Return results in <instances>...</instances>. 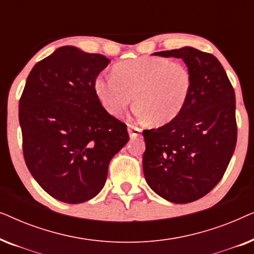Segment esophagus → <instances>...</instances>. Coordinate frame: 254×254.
Masks as SVG:
<instances>
[{
	"label": "esophagus",
	"instance_id": "1",
	"mask_svg": "<svg viewBox=\"0 0 254 254\" xmlns=\"http://www.w3.org/2000/svg\"><path fill=\"white\" fill-rule=\"evenodd\" d=\"M128 133H129L130 137H137L141 135L142 129L135 125H128Z\"/></svg>",
	"mask_w": 254,
	"mask_h": 254
}]
</instances>
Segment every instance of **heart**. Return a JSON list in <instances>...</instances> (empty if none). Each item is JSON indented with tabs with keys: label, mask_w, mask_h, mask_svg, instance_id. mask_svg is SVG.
Segmentation results:
<instances>
[{
	"label": "heart",
	"mask_w": 254,
	"mask_h": 254,
	"mask_svg": "<svg viewBox=\"0 0 254 254\" xmlns=\"http://www.w3.org/2000/svg\"><path fill=\"white\" fill-rule=\"evenodd\" d=\"M192 82L190 69L180 62L141 57L118 64L113 75H99L95 79V92L104 109L114 117L123 114L134 97L138 119L152 118L155 124L164 125L185 107Z\"/></svg>",
	"instance_id": "b5f03b06"
}]
</instances>
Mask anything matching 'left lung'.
I'll use <instances>...</instances> for the list:
<instances>
[{
    "label": "left lung",
    "mask_w": 254,
    "mask_h": 254,
    "mask_svg": "<svg viewBox=\"0 0 254 254\" xmlns=\"http://www.w3.org/2000/svg\"><path fill=\"white\" fill-rule=\"evenodd\" d=\"M154 54L183 59L193 82L178 117L143 130L144 177L159 196L173 203L193 202L220 183L235 151V91L213 54L193 47Z\"/></svg>",
    "instance_id": "8db88e82"
}]
</instances>
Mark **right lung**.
<instances>
[{
	"mask_svg": "<svg viewBox=\"0 0 254 254\" xmlns=\"http://www.w3.org/2000/svg\"><path fill=\"white\" fill-rule=\"evenodd\" d=\"M109 64L102 54L60 47L36 64L19 99L27 169L62 202L96 196L110 161L129 140L126 124L111 116L95 92V79Z\"/></svg>",
	"mask_w": 254,
	"mask_h": 254,
	"instance_id": "1",
	"label": "right lung"
}]
</instances>
